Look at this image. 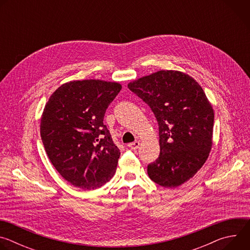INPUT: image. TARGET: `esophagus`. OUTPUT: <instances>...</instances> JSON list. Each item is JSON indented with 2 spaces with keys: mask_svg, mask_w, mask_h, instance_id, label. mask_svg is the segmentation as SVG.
<instances>
[{
  "mask_svg": "<svg viewBox=\"0 0 250 250\" xmlns=\"http://www.w3.org/2000/svg\"><path fill=\"white\" fill-rule=\"evenodd\" d=\"M139 141H137V140H135L134 142H131V144H129L127 146L130 148V149H132V150H136L138 147H139Z\"/></svg>",
  "mask_w": 250,
  "mask_h": 250,
  "instance_id": "esophagus-1",
  "label": "esophagus"
}]
</instances>
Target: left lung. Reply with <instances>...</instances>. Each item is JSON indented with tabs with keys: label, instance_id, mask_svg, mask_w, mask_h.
<instances>
[{
	"label": "left lung",
	"instance_id": "8db88e82",
	"mask_svg": "<svg viewBox=\"0 0 250 250\" xmlns=\"http://www.w3.org/2000/svg\"><path fill=\"white\" fill-rule=\"evenodd\" d=\"M127 87L150 106L158 123L160 154L147 166L149 178L165 188L184 184L202 168L212 146L215 113L203 88L177 70L157 71Z\"/></svg>",
	"mask_w": 250,
	"mask_h": 250
}]
</instances>
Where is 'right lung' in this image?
Instances as JSON below:
<instances>
[{
	"label": "right lung",
	"mask_w": 250,
	"mask_h": 250,
	"mask_svg": "<svg viewBox=\"0 0 250 250\" xmlns=\"http://www.w3.org/2000/svg\"><path fill=\"white\" fill-rule=\"evenodd\" d=\"M122 85L99 79L62 84L48 99L41 119L46 154L59 174L82 190H94L114 176L120 149L104 117Z\"/></svg>",
	"instance_id": "right-lung-1"
}]
</instances>
